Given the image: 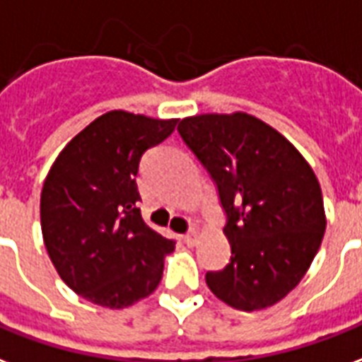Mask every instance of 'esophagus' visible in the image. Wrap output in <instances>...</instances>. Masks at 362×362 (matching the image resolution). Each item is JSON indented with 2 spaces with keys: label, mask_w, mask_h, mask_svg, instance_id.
I'll return each instance as SVG.
<instances>
[{
  "label": "esophagus",
  "mask_w": 362,
  "mask_h": 362,
  "mask_svg": "<svg viewBox=\"0 0 362 362\" xmlns=\"http://www.w3.org/2000/svg\"><path fill=\"white\" fill-rule=\"evenodd\" d=\"M197 239H199V231L197 230H189L186 235H184V241H186L187 247H193V245L197 243Z\"/></svg>",
  "instance_id": "1"
}]
</instances>
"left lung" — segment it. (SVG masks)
<instances>
[{
    "label": "left lung",
    "mask_w": 362,
    "mask_h": 362,
    "mask_svg": "<svg viewBox=\"0 0 362 362\" xmlns=\"http://www.w3.org/2000/svg\"><path fill=\"white\" fill-rule=\"evenodd\" d=\"M224 206L230 264L206 285L241 311L269 308L310 269L327 216L315 173L281 132L245 112L201 114L178 125Z\"/></svg>",
    "instance_id": "obj_1"
}]
</instances>
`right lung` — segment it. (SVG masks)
<instances>
[{"label":"right lung","instance_id":"add662e5","mask_svg":"<svg viewBox=\"0 0 362 362\" xmlns=\"http://www.w3.org/2000/svg\"><path fill=\"white\" fill-rule=\"evenodd\" d=\"M178 119L114 110L71 138L41 189V231L60 279L85 300L121 310L156 291L175 241L136 209V176L148 148Z\"/></svg>","mask_w":362,"mask_h":362}]
</instances>
